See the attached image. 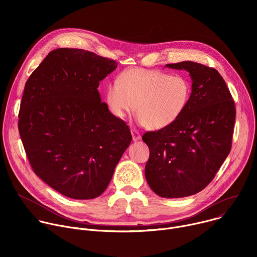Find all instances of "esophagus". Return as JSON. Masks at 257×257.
<instances>
[{"label":"esophagus","mask_w":257,"mask_h":257,"mask_svg":"<svg viewBox=\"0 0 257 257\" xmlns=\"http://www.w3.org/2000/svg\"><path fill=\"white\" fill-rule=\"evenodd\" d=\"M131 134H132L133 141H137V140H139L141 138L140 133L136 129H131Z\"/></svg>","instance_id":"34e87169"}]
</instances>
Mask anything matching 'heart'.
<instances>
[{
	"label": "heart",
	"instance_id": "obj_1",
	"mask_svg": "<svg viewBox=\"0 0 257 257\" xmlns=\"http://www.w3.org/2000/svg\"><path fill=\"white\" fill-rule=\"evenodd\" d=\"M191 95L188 78L159 70H128L105 91L107 107L122 119L134 108L137 120L150 129H162L174 123L187 107Z\"/></svg>",
	"mask_w": 257,
	"mask_h": 257
}]
</instances>
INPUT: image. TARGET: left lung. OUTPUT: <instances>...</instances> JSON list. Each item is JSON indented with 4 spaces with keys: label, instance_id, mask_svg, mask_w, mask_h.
I'll return each mask as SVG.
<instances>
[{
    "label": "left lung",
    "instance_id": "1",
    "mask_svg": "<svg viewBox=\"0 0 257 257\" xmlns=\"http://www.w3.org/2000/svg\"><path fill=\"white\" fill-rule=\"evenodd\" d=\"M166 66L188 71L192 92L184 113L174 123L143 134L150 149L145 178L159 196L179 198L204 189L229 156L236 108L214 68L191 61Z\"/></svg>",
    "mask_w": 257,
    "mask_h": 257
}]
</instances>
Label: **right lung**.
Segmentation results:
<instances>
[{
  "instance_id": "1",
  "label": "right lung",
  "mask_w": 257,
  "mask_h": 257,
  "mask_svg": "<svg viewBox=\"0 0 257 257\" xmlns=\"http://www.w3.org/2000/svg\"><path fill=\"white\" fill-rule=\"evenodd\" d=\"M117 62L80 49L49 53L25 83L18 129L33 172L59 193L92 199L131 143L128 125L101 102Z\"/></svg>"
}]
</instances>
